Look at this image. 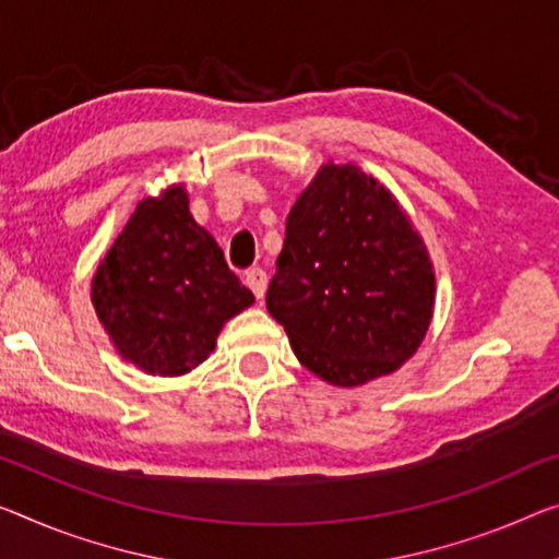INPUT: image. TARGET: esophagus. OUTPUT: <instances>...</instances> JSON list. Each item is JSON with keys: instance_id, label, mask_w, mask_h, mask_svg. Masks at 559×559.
I'll use <instances>...</instances> for the list:
<instances>
[{"instance_id": "34e87169", "label": "esophagus", "mask_w": 559, "mask_h": 559, "mask_svg": "<svg viewBox=\"0 0 559 559\" xmlns=\"http://www.w3.org/2000/svg\"><path fill=\"white\" fill-rule=\"evenodd\" d=\"M245 282H247V287L254 292L257 299H262L264 292H267V272L260 270V267H254V270L247 272L245 274Z\"/></svg>"}]
</instances>
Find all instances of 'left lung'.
<instances>
[{
  "instance_id": "8db88e82",
  "label": "left lung",
  "mask_w": 559,
  "mask_h": 559,
  "mask_svg": "<svg viewBox=\"0 0 559 559\" xmlns=\"http://www.w3.org/2000/svg\"><path fill=\"white\" fill-rule=\"evenodd\" d=\"M435 270L405 210L355 165H322L297 197L267 289L270 314L309 372L357 388L423 345Z\"/></svg>"
}]
</instances>
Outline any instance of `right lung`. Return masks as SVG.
<instances>
[{
  "label": "right lung",
  "mask_w": 559,
  "mask_h": 559,
  "mask_svg": "<svg viewBox=\"0 0 559 559\" xmlns=\"http://www.w3.org/2000/svg\"><path fill=\"white\" fill-rule=\"evenodd\" d=\"M254 302L190 197L171 185L136 204L92 280V305L111 345L147 374H187L210 357L225 322Z\"/></svg>",
  "instance_id": "obj_1"
}]
</instances>
